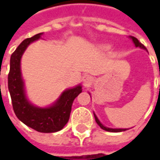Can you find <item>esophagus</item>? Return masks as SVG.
<instances>
[{"mask_svg":"<svg viewBox=\"0 0 160 160\" xmlns=\"http://www.w3.org/2000/svg\"><path fill=\"white\" fill-rule=\"evenodd\" d=\"M82 81H83L84 86H88V85H90V84L92 83V78L91 76H89V75H85V76H83V78H82Z\"/></svg>","mask_w":160,"mask_h":160,"instance_id":"1","label":"esophagus"}]
</instances>
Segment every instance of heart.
I'll list each match as a JSON object with an SVG mask.
<instances>
[{
  "label": "heart",
  "instance_id": "heart-1",
  "mask_svg": "<svg viewBox=\"0 0 160 160\" xmlns=\"http://www.w3.org/2000/svg\"><path fill=\"white\" fill-rule=\"evenodd\" d=\"M101 49L104 50V51H109L110 50V46L109 45H102Z\"/></svg>",
  "mask_w": 160,
  "mask_h": 160
}]
</instances>
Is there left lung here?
Wrapping results in <instances>:
<instances>
[{"mask_svg":"<svg viewBox=\"0 0 160 160\" xmlns=\"http://www.w3.org/2000/svg\"><path fill=\"white\" fill-rule=\"evenodd\" d=\"M130 39H132V41L133 42V43H134V45H135V47H139V48L141 49H144V50H146V48L144 47V45L135 38V37H132V36H130ZM159 89H160V86H159ZM89 94H90V92H89ZM91 95V94H90ZM93 115H94V118H95V121H96V123L100 126V128L101 129H103V130H105V131H107V132H124V131H126V129H112V128H108V127H106V126H104L101 122H100V120L98 119V118H97V116L93 113Z\"/></svg>","mask_w":160,"mask_h":160,"instance_id":"8db88e82","label":"left lung"}]
</instances>
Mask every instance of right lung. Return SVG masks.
Instances as JSON below:
<instances>
[{"mask_svg": "<svg viewBox=\"0 0 160 160\" xmlns=\"http://www.w3.org/2000/svg\"><path fill=\"white\" fill-rule=\"evenodd\" d=\"M42 34L39 33L24 40L12 53L8 75V89L17 118L37 132L49 133L62 130L68 123L73 101L82 92V86L79 84L65 90L52 105L46 108L37 107L28 99L21 72V58L28 46L41 39Z\"/></svg>", "mask_w": 160, "mask_h": 160, "instance_id": "add662e5", "label": "right lung"}]
</instances>
